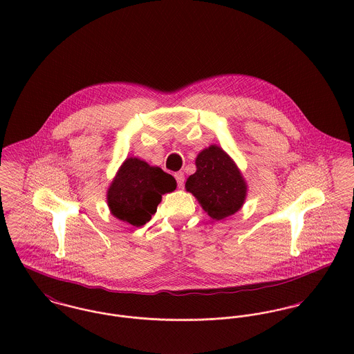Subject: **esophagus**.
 Wrapping results in <instances>:
<instances>
[{"instance_id":"1","label":"esophagus","mask_w":354,"mask_h":354,"mask_svg":"<svg viewBox=\"0 0 354 354\" xmlns=\"http://www.w3.org/2000/svg\"><path fill=\"white\" fill-rule=\"evenodd\" d=\"M174 177H176V180H177V185H178V188H183V187H184V180H185L184 173L178 171V173H176V174H174Z\"/></svg>"}]
</instances>
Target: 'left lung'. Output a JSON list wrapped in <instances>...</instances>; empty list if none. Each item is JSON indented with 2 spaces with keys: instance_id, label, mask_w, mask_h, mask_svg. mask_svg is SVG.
<instances>
[{
  "instance_id": "left-lung-1",
  "label": "left lung",
  "mask_w": 354,
  "mask_h": 354,
  "mask_svg": "<svg viewBox=\"0 0 354 354\" xmlns=\"http://www.w3.org/2000/svg\"><path fill=\"white\" fill-rule=\"evenodd\" d=\"M196 171L188 177L185 189L215 221L236 214L247 199L248 185L230 155L211 145L198 153Z\"/></svg>"
}]
</instances>
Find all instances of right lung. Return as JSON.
<instances>
[{"label":"right lung","instance_id":"right-lung-1","mask_svg":"<svg viewBox=\"0 0 354 354\" xmlns=\"http://www.w3.org/2000/svg\"><path fill=\"white\" fill-rule=\"evenodd\" d=\"M176 188L173 176L140 158L129 156L109 185L106 201L113 216L139 227L151 219L162 195Z\"/></svg>","mask_w":354,"mask_h":354}]
</instances>
